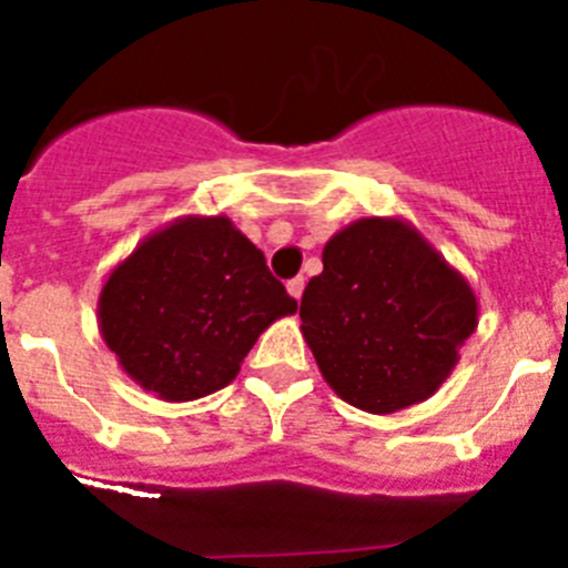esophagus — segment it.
I'll return each mask as SVG.
<instances>
[{
    "instance_id": "34e87169",
    "label": "esophagus",
    "mask_w": 568,
    "mask_h": 568,
    "mask_svg": "<svg viewBox=\"0 0 568 568\" xmlns=\"http://www.w3.org/2000/svg\"><path fill=\"white\" fill-rule=\"evenodd\" d=\"M304 284H307V281L301 278V275H295L293 281H287V293L293 295L295 301H301V295H304Z\"/></svg>"
}]
</instances>
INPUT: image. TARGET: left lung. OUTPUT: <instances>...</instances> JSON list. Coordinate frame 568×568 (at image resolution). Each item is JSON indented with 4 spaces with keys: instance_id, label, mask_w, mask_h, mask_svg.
<instances>
[{
    "instance_id": "left-lung-1",
    "label": "left lung",
    "mask_w": 568,
    "mask_h": 568,
    "mask_svg": "<svg viewBox=\"0 0 568 568\" xmlns=\"http://www.w3.org/2000/svg\"><path fill=\"white\" fill-rule=\"evenodd\" d=\"M301 298V335L333 393L389 415L433 398L478 329L469 281L398 215L346 224Z\"/></svg>"
}]
</instances>
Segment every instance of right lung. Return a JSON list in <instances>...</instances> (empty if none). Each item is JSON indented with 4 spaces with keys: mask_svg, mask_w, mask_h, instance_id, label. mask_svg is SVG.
I'll list each match as a JSON object with an SVG mask.
<instances>
[{
    "mask_svg": "<svg viewBox=\"0 0 568 568\" xmlns=\"http://www.w3.org/2000/svg\"><path fill=\"white\" fill-rule=\"evenodd\" d=\"M295 310L227 215H182L110 270L97 318L122 373L182 404L224 389L258 335Z\"/></svg>",
    "mask_w": 568,
    "mask_h": 568,
    "instance_id": "right-lung-1",
    "label": "right lung"
}]
</instances>
